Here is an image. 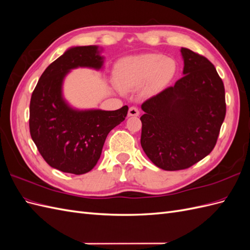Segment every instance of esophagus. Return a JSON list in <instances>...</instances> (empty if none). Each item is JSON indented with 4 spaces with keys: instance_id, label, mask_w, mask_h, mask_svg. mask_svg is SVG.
Wrapping results in <instances>:
<instances>
[{
    "instance_id": "obj_1",
    "label": "esophagus",
    "mask_w": 250,
    "mask_h": 250,
    "mask_svg": "<svg viewBox=\"0 0 250 250\" xmlns=\"http://www.w3.org/2000/svg\"><path fill=\"white\" fill-rule=\"evenodd\" d=\"M128 115H129L130 117H138L140 115V110L138 107L131 106L129 108V110H128Z\"/></svg>"
}]
</instances>
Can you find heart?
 Masks as SVG:
<instances>
[{
  "mask_svg": "<svg viewBox=\"0 0 250 250\" xmlns=\"http://www.w3.org/2000/svg\"><path fill=\"white\" fill-rule=\"evenodd\" d=\"M176 62L163 54H144L121 59L113 69V81L122 90L133 89L146 83L148 92H154L172 80Z\"/></svg>",
  "mask_w": 250,
  "mask_h": 250,
  "instance_id": "obj_1",
  "label": "heart"
}]
</instances>
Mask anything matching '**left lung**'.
<instances>
[{
    "mask_svg": "<svg viewBox=\"0 0 250 250\" xmlns=\"http://www.w3.org/2000/svg\"><path fill=\"white\" fill-rule=\"evenodd\" d=\"M184 77L142 104L141 145L158 168H190L216 146L226 113L223 81L209 60L181 48Z\"/></svg>",
    "mask_w": 250,
    "mask_h": 250,
    "instance_id": "left-lung-1",
    "label": "left lung"
}]
</instances>
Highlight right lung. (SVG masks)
Wrapping results in <instances>:
<instances>
[{
  "label": "right lung",
  "instance_id": "obj_1",
  "mask_svg": "<svg viewBox=\"0 0 250 250\" xmlns=\"http://www.w3.org/2000/svg\"><path fill=\"white\" fill-rule=\"evenodd\" d=\"M102 63L98 47H74L53 62L37 82L30 101V134L52 168L76 175L92 170L107 134L127 116V105L111 111H79L62 99V84L67 72L78 66L100 69Z\"/></svg>",
  "mask_w": 250,
  "mask_h": 250
}]
</instances>
